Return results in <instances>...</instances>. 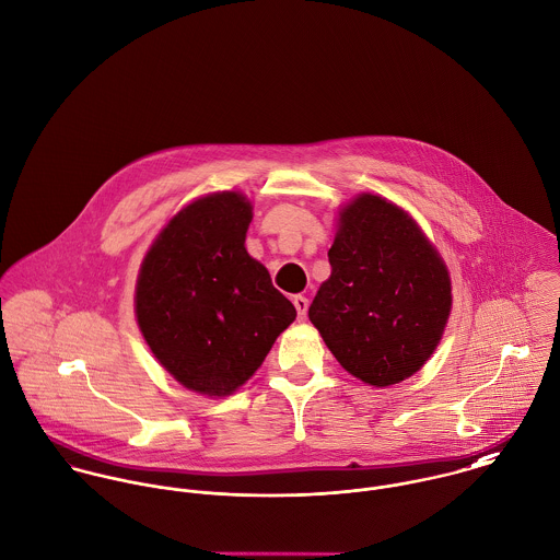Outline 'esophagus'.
<instances>
[{"instance_id":"1","label":"esophagus","mask_w":560,"mask_h":560,"mask_svg":"<svg viewBox=\"0 0 560 560\" xmlns=\"http://www.w3.org/2000/svg\"><path fill=\"white\" fill-rule=\"evenodd\" d=\"M292 303H294V307H296L299 320H301V323H303V320H307V310H310V301H307L305 296H294V299H292Z\"/></svg>"}]
</instances>
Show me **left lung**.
<instances>
[{
    "mask_svg": "<svg viewBox=\"0 0 560 560\" xmlns=\"http://www.w3.org/2000/svg\"><path fill=\"white\" fill-rule=\"evenodd\" d=\"M329 264L310 320L341 368L374 387L416 374L452 307L446 264L422 229L383 197L361 195L339 212Z\"/></svg>",
    "mask_w": 560,
    "mask_h": 560,
    "instance_id": "left-lung-1",
    "label": "left lung"
}]
</instances>
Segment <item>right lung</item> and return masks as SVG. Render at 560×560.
<instances>
[{"instance_id": "obj_1", "label": "right lung", "mask_w": 560, "mask_h": 560, "mask_svg": "<svg viewBox=\"0 0 560 560\" xmlns=\"http://www.w3.org/2000/svg\"><path fill=\"white\" fill-rule=\"evenodd\" d=\"M253 208L237 192L186 206L149 248L136 318L158 361L188 389L229 396L296 318L268 270L246 253Z\"/></svg>"}]
</instances>
